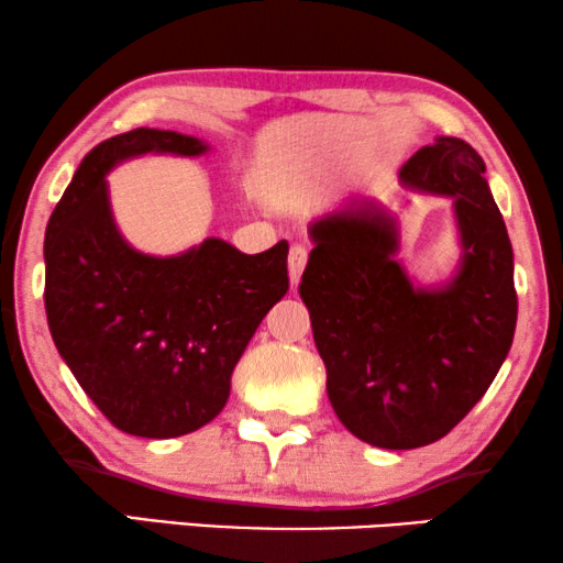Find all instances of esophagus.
Returning <instances> with one entry per match:
<instances>
[{
	"label": "esophagus",
	"instance_id": "obj_1",
	"mask_svg": "<svg viewBox=\"0 0 563 563\" xmlns=\"http://www.w3.org/2000/svg\"><path fill=\"white\" fill-rule=\"evenodd\" d=\"M305 266H307V249H305V245H291V251H289V279H291V287H297L299 279H302Z\"/></svg>",
	"mask_w": 563,
	"mask_h": 563
}]
</instances>
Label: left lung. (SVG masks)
Listing matches in <instances>:
<instances>
[{"label":"left lung","mask_w":563,"mask_h":563,"mask_svg":"<svg viewBox=\"0 0 563 563\" xmlns=\"http://www.w3.org/2000/svg\"><path fill=\"white\" fill-rule=\"evenodd\" d=\"M484 172L472 145L445 135L399 168L407 189L453 199L461 266L441 287L412 284L395 258L397 218L379 205L341 207L310 225L299 297L330 405L376 449H420L451 433L512 345V245Z\"/></svg>","instance_id":"1"}]
</instances>
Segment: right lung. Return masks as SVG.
Segmentation results:
<instances>
[{"label": "right lung", "mask_w": 563, "mask_h": 563, "mask_svg": "<svg viewBox=\"0 0 563 563\" xmlns=\"http://www.w3.org/2000/svg\"><path fill=\"white\" fill-rule=\"evenodd\" d=\"M207 148L174 130L114 135L84 156L45 228L53 343L91 402L130 435L176 438L218 418L245 345L289 289L287 241L249 256L207 238L158 258L120 235L104 176L143 153Z\"/></svg>", "instance_id": "right-lung-1"}]
</instances>
